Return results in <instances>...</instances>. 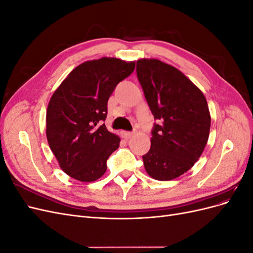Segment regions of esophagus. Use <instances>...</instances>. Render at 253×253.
I'll return each mask as SVG.
<instances>
[{
  "mask_svg": "<svg viewBox=\"0 0 253 253\" xmlns=\"http://www.w3.org/2000/svg\"><path fill=\"white\" fill-rule=\"evenodd\" d=\"M133 135H134L133 132H124V133H122V136H124L126 139H129L131 137H133Z\"/></svg>",
  "mask_w": 253,
  "mask_h": 253,
  "instance_id": "esophagus-1",
  "label": "esophagus"
}]
</instances>
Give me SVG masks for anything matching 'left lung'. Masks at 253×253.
Segmentation results:
<instances>
[{
    "label": "left lung",
    "instance_id": "obj_1",
    "mask_svg": "<svg viewBox=\"0 0 253 253\" xmlns=\"http://www.w3.org/2000/svg\"><path fill=\"white\" fill-rule=\"evenodd\" d=\"M137 78L158 124L151 149L142 156L145 171L172 180L194 166L209 138L211 117L203 91L177 68L157 59L137 61Z\"/></svg>",
    "mask_w": 253,
    "mask_h": 253
}]
</instances>
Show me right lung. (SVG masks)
Wrapping results in <instances>:
<instances>
[{
	"label": "right lung",
	"instance_id": "right-lung-1",
	"mask_svg": "<svg viewBox=\"0 0 253 253\" xmlns=\"http://www.w3.org/2000/svg\"><path fill=\"white\" fill-rule=\"evenodd\" d=\"M135 62L104 57L73 70L52 94L46 111V137L59 166L80 181H95L120 138L104 121L108 101L117 84L128 77Z\"/></svg>",
	"mask_w": 253,
	"mask_h": 253
}]
</instances>
